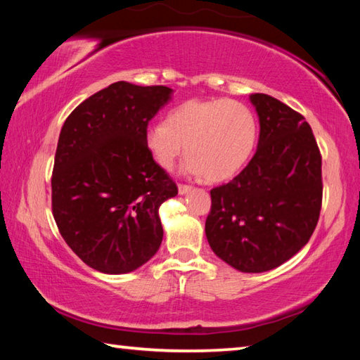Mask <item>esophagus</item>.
Wrapping results in <instances>:
<instances>
[{
    "label": "esophagus",
    "instance_id": "obj_1",
    "mask_svg": "<svg viewBox=\"0 0 360 360\" xmlns=\"http://www.w3.org/2000/svg\"><path fill=\"white\" fill-rule=\"evenodd\" d=\"M191 186H187V184H178V191H179V193L181 195H184V193H188L191 192Z\"/></svg>",
    "mask_w": 360,
    "mask_h": 360
}]
</instances>
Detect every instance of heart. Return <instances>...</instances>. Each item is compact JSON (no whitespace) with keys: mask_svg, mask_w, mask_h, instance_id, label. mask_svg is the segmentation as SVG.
<instances>
[{"mask_svg":"<svg viewBox=\"0 0 360 360\" xmlns=\"http://www.w3.org/2000/svg\"><path fill=\"white\" fill-rule=\"evenodd\" d=\"M257 119L245 103L191 100L173 108L165 122L148 127L144 144L163 169H172L186 148L184 172L221 182L238 174L257 143Z\"/></svg>","mask_w":360,"mask_h":360,"instance_id":"b5f03b06","label":"heart"}]
</instances>
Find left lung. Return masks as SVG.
Listing matches in <instances>:
<instances>
[{"label":"left lung","instance_id":"8db88e82","mask_svg":"<svg viewBox=\"0 0 360 360\" xmlns=\"http://www.w3.org/2000/svg\"><path fill=\"white\" fill-rule=\"evenodd\" d=\"M260 133L254 157L227 184L211 188L205 231L212 251L236 270H273L311 238L322 206V158L300 112L252 94Z\"/></svg>","mask_w":360,"mask_h":360}]
</instances>
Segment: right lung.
Returning <instances> with one entry per match:
<instances>
[{"mask_svg":"<svg viewBox=\"0 0 360 360\" xmlns=\"http://www.w3.org/2000/svg\"><path fill=\"white\" fill-rule=\"evenodd\" d=\"M172 89L119 81L82 101L60 131L52 214L84 264L130 273L162 245L158 208L178 186L150 157L144 133Z\"/></svg>","mask_w":360,"mask_h":360,"instance_id":"right-lung-1","label":"right lung"}]
</instances>
